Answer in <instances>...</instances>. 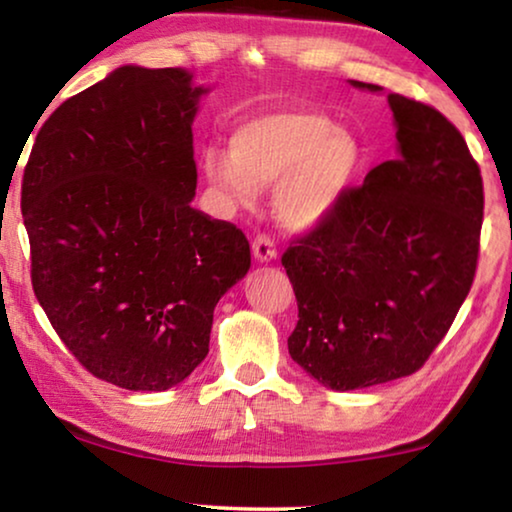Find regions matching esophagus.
<instances>
[{
    "label": "esophagus",
    "instance_id": "obj_1",
    "mask_svg": "<svg viewBox=\"0 0 512 512\" xmlns=\"http://www.w3.org/2000/svg\"><path fill=\"white\" fill-rule=\"evenodd\" d=\"M253 255L257 262H271L278 257V248L269 234H257L253 241Z\"/></svg>",
    "mask_w": 512,
    "mask_h": 512
}]
</instances>
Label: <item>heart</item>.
<instances>
[{"instance_id": "obj_1", "label": "heart", "mask_w": 512, "mask_h": 512, "mask_svg": "<svg viewBox=\"0 0 512 512\" xmlns=\"http://www.w3.org/2000/svg\"><path fill=\"white\" fill-rule=\"evenodd\" d=\"M362 153L348 132L315 111H280L236 129L229 150L206 148V181L248 208L259 190L278 185V213L287 225L308 229L338 206L355 181Z\"/></svg>"}]
</instances>
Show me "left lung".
I'll list each match as a JSON object with an SVG mask.
<instances>
[{"label":"left lung","instance_id":"1","mask_svg":"<svg viewBox=\"0 0 512 512\" xmlns=\"http://www.w3.org/2000/svg\"><path fill=\"white\" fill-rule=\"evenodd\" d=\"M387 102L397 160L371 169L280 259L299 306L290 355L338 392L422 369L478 266L485 194L464 136L434 106L394 92Z\"/></svg>","mask_w":512,"mask_h":512}]
</instances>
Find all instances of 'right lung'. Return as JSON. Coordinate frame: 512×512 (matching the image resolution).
Listing matches in <instances>:
<instances>
[{
  "label": "right lung",
  "instance_id": "add662e5",
  "mask_svg": "<svg viewBox=\"0 0 512 512\" xmlns=\"http://www.w3.org/2000/svg\"><path fill=\"white\" fill-rule=\"evenodd\" d=\"M185 69H115L43 122L20 208L32 287L92 376L162 392L208 355L213 311L250 269L246 234L192 208Z\"/></svg>",
  "mask_w": 512,
  "mask_h": 512
}]
</instances>
